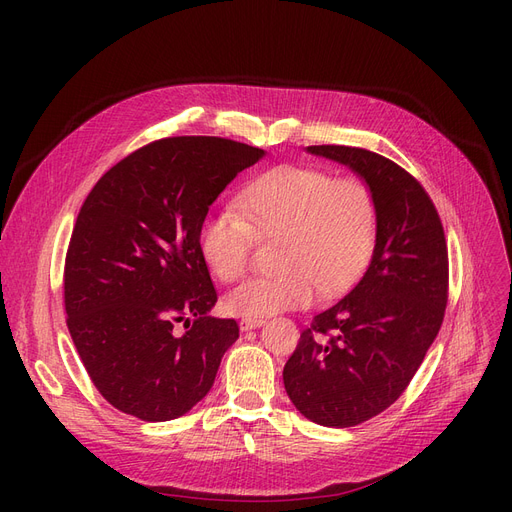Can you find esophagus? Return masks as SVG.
<instances>
[{
    "label": "esophagus",
    "mask_w": 512,
    "mask_h": 512,
    "mask_svg": "<svg viewBox=\"0 0 512 512\" xmlns=\"http://www.w3.org/2000/svg\"><path fill=\"white\" fill-rule=\"evenodd\" d=\"M265 324L263 317H242L240 319V330L242 332H249V330H255V328H261Z\"/></svg>",
    "instance_id": "obj_1"
}]
</instances>
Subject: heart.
Instances as JSON below:
<instances>
[{
  "label": "heart",
  "mask_w": 512,
  "mask_h": 512,
  "mask_svg": "<svg viewBox=\"0 0 512 512\" xmlns=\"http://www.w3.org/2000/svg\"><path fill=\"white\" fill-rule=\"evenodd\" d=\"M234 211H211L197 245L209 272L234 282L251 265L255 238L274 240L278 274L234 288L226 305L242 317H263L332 299L363 274L378 238V205L357 178H334L311 166H276L253 178Z\"/></svg>",
  "instance_id": "heart-1"
}]
</instances>
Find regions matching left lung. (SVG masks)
I'll return each mask as SVG.
<instances>
[{"label":"left lung","instance_id":"8db88e82","mask_svg":"<svg viewBox=\"0 0 512 512\" xmlns=\"http://www.w3.org/2000/svg\"><path fill=\"white\" fill-rule=\"evenodd\" d=\"M307 153L365 180L378 205V238L359 284L303 330L284 365V388L309 421L353 427L405 392L440 332L446 238L432 199L394 161L344 145H313Z\"/></svg>","mask_w":512,"mask_h":512}]
</instances>
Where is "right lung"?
Instances as JSON below:
<instances>
[{"instance_id": "add662e5", "label": "right lung", "mask_w": 512, "mask_h": 512, "mask_svg": "<svg viewBox=\"0 0 512 512\" xmlns=\"http://www.w3.org/2000/svg\"><path fill=\"white\" fill-rule=\"evenodd\" d=\"M263 149L220 137L149 143L107 170L76 218L64 270L66 324L89 378L112 407L170 421L211 390L234 319L199 253L209 205ZM187 328L178 335L173 326Z\"/></svg>"}]
</instances>
